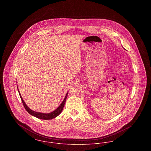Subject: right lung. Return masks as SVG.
Returning <instances> with one entry per match:
<instances>
[{"label": "right lung", "instance_id": "1", "mask_svg": "<svg viewBox=\"0 0 151 151\" xmlns=\"http://www.w3.org/2000/svg\"><path fill=\"white\" fill-rule=\"evenodd\" d=\"M17 89H18V91L19 92L21 100L22 101V103H23V106H24V108L26 109V110L27 111L28 113L29 114H30L31 115H32V116H34L37 118H38L40 119H42V120H51V119H54L56 117H57L62 112V111L63 109L65 102H66V99H67V96H68V92H67V93H66V96L64 98V100L62 101V102L60 104V105L55 110H54L53 111L50 112V113H40V112H37V111H32V110L30 108H29L27 106V105L26 104V103L24 102V100H23V99L21 96L20 92H19V91L18 89V86H17Z\"/></svg>", "mask_w": 151, "mask_h": 151}]
</instances>
